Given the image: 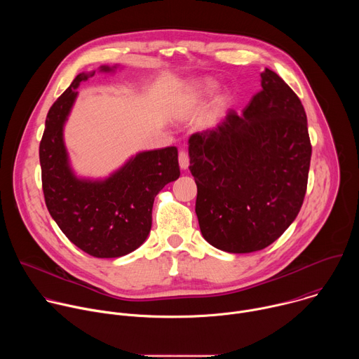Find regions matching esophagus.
I'll return each instance as SVG.
<instances>
[{
    "instance_id": "34e87169",
    "label": "esophagus",
    "mask_w": 359,
    "mask_h": 359,
    "mask_svg": "<svg viewBox=\"0 0 359 359\" xmlns=\"http://www.w3.org/2000/svg\"><path fill=\"white\" fill-rule=\"evenodd\" d=\"M179 165H180V169H183V170H186L189 168V155H187V151L183 149L179 151Z\"/></svg>"
}]
</instances>
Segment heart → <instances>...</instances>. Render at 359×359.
<instances>
[{"label": "heart", "instance_id": "1", "mask_svg": "<svg viewBox=\"0 0 359 359\" xmlns=\"http://www.w3.org/2000/svg\"><path fill=\"white\" fill-rule=\"evenodd\" d=\"M213 89H215V83H212V82L200 83V85L197 86L196 93H197V95H204V93H209V92H212Z\"/></svg>", "mask_w": 359, "mask_h": 359}]
</instances>
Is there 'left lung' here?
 Here are the masks:
<instances>
[{
  "label": "left lung",
  "mask_w": 359,
  "mask_h": 359,
  "mask_svg": "<svg viewBox=\"0 0 359 359\" xmlns=\"http://www.w3.org/2000/svg\"><path fill=\"white\" fill-rule=\"evenodd\" d=\"M262 88L243 115L231 109L189 139L200 231L227 252L274 243L295 220L309 182L311 142L301 100L267 68Z\"/></svg>",
  "instance_id": "left-lung-1"
}]
</instances>
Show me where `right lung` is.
Returning a JSON list of instances; mask_svg holds the SVG:
<instances>
[{"mask_svg":"<svg viewBox=\"0 0 359 359\" xmlns=\"http://www.w3.org/2000/svg\"><path fill=\"white\" fill-rule=\"evenodd\" d=\"M116 67H100L112 72ZM95 72L79 74L50 107L39 143L42 190L49 215L78 248L97 259H116L144 243L156 194L179 179L177 149L140 151L104 180L74 175L64 143V125L76 88Z\"/></svg>","mask_w":359,"mask_h":359,"instance_id":"right-lung-1","label":"right lung"}]
</instances>
